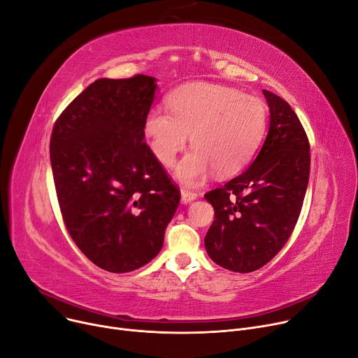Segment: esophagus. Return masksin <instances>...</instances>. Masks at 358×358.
Returning a JSON list of instances; mask_svg holds the SVG:
<instances>
[{
	"label": "esophagus",
	"mask_w": 358,
	"mask_h": 358,
	"mask_svg": "<svg viewBox=\"0 0 358 358\" xmlns=\"http://www.w3.org/2000/svg\"><path fill=\"white\" fill-rule=\"evenodd\" d=\"M180 196H182V203H190L192 201H195L198 198V195L195 192L187 190V189H182L180 190Z\"/></svg>",
	"instance_id": "obj_1"
}]
</instances>
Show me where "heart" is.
<instances>
[{
	"mask_svg": "<svg viewBox=\"0 0 358 358\" xmlns=\"http://www.w3.org/2000/svg\"><path fill=\"white\" fill-rule=\"evenodd\" d=\"M171 113L153 107L145 120V134L153 155L172 166L189 141L194 150L176 166V178L189 186L202 183L215 169L234 175L255 153L266 124L265 103L236 89L198 83L169 97Z\"/></svg>",
	"mask_w": 358,
	"mask_h": 358,
	"instance_id": "heart-1",
	"label": "heart"
}]
</instances>
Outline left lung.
I'll use <instances>...</instances> for the list:
<instances>
[{"mask_svg": "<svg viewBox=\"0 0 358 358\" xmlns=\"http://www.w3.org/2000/svg\"><path fill=\"white\" fill-rule=\"evenodd\" d=\"M269 127L255 160L205 199L215 219L205 236L209 258L234 272H252L277 255L291 236L310 179V143L291 106L262 90Z\"/></svg>", "mask_w": 358, "mask_h": 358, "instance_id": "1", "label": "left lung"}]
</instances>
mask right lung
Masks as SVG:
<instances>
[{
    "instance_id": "right-lung-1",
    "label": "right lung",
    "mask_w": 358,
    "mask_h": 358,
    "mask_svg": "<svg viewBox=\"0 0 358 358\" xmlns=\"http://www.w3.org/2000/svg\"><path fill=\"white\" fill-rule=\"evenodd\" d=\"M156 78H99L54 124L50 160L67 231L99 268L150 262L180 194L145 141Z\"/></svg>"
}]
</instances>
